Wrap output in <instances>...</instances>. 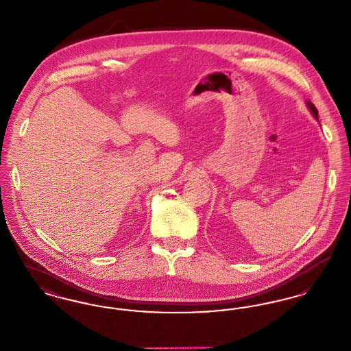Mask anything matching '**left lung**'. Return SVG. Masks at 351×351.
Returning <instances> with one entry per match:
<instances>
[{
	"label": "left lung",
	"mask_w": 351,
	"mask_h": 351,
	"mask_svg": "<svg viewBox=\"0 0 351 351\" xmlns=\"http://www.w3.org/2000/svg\"><path fill=\"white\" fill-rule=\"evenodd\" d=\"M308 108H309V110H311V113H312V116L318 119V110L316 109V106L311 102V101H308Z\"/></svg>",
	"instance_id": "left-lung-1"
}]
</instances>
